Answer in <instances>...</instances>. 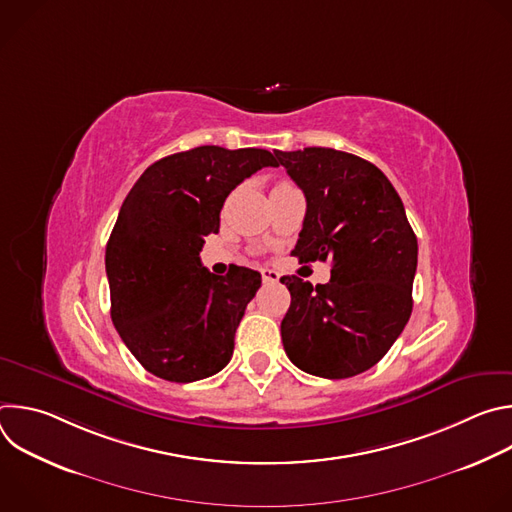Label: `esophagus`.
<instances>
[{
	"instance_id": "obj_1",
	"label": "esophagus",
	"mask_w": 512,
	"mask_h": 512,
	"mask_svg": "<svg viewBox=\"0 0 512 512\" xmlns=\"http://www.w3.org/2000/svg\"><path fill=\"white\" fill-rule=\"evenodd\" d=\"M261 277H263L265 283H277L279 281V273L275 269H269V267L261 269Z\"/></svg>"
}]
</instances>
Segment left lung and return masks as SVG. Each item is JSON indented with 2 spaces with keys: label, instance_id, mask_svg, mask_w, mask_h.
<instances>
[{
  "label": "left lung",
  "instance_id": "left-lung-1",
  "mask_svg": "<svg viewBox=\"0 0 512 512\" xmlns=\"http://www.w3.org/2000/svg\"><path fill=\"white\" fill-rule=\"evenodd\" d=\"M275 156L306 196L291 255L306 263L332 259L328 283L281 277L291 294L281 322L285 354L316 377L360 375L409 322L417 237L397 190L375 164L332 148Z\"/></svg>",
  "mask_w": 512,
  "mask_h": 512
}]
</instances>
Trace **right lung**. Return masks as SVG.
Masks as SVG:
<instances>
[{"instance_id": "add662e5", "label": "right lung", "mask_w": 512, "mask_h": 512, "mask_svg": "<svg viewBox=\"0 0 512 512\" xmlns=\"http://www.w3.org/2000/svg\"><path fill=\"white\" fill-rule=\"evenodd\" d=\"M265 166H279L267 150L200 145L152 164L123 200L105 251L111 320L152 375L192 383L229 364L261 273L214 275L200 251L231 190Z\"/></svg>"}]
</instances>
